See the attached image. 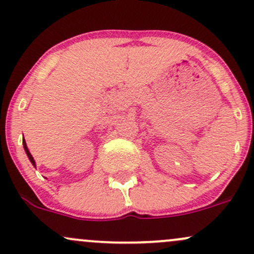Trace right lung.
Segmentation results:
<instances>
[{"label": "right lung", "instance_id": "right-lung-1", "mask_svg": "<svg viewBox=\"0 0 254 254\" xmlns=\"http://www.w3.org/2000/svg\"><path fill=\"white\" fill-rule=\"evenodd\" d=\"M22 143H24V149H25V151H26V154H27L28 159H30V161L32 162V165H33V166H34V167H36V161H34L33 156H32V155H31V153H30V150H28V148H27V144H26L25 139H24V142H22Z\"/></svg>", "mask_w": 254, "mask_h": 254}]
</instances>
